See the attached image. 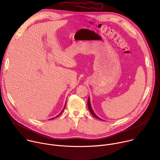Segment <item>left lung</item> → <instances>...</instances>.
<instances>
[{"instance_id": "1", "label": "left lung", "mask_w": 160, "mask_h": 160, "mask_svg": "<svg viewBox=\"0 0 160 160\" xmlns=\"http://www.w3.org/2000/svg\"><path fill=\"white\" fill-rule=\"evenodd\" d=\"M88 109L90 110V113L93 115V116H94L95 118H98V119H99V120H101L100 118H99L95 114V113L93 112V109H92V106H91V104H90V97H88Z\"/></svg>"}]
</instances>
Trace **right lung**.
Masks as SVG:
<instances>
[{
	"label": "right lung",
	"instance_id": "right-lung-1",
	"mask_svg": "<svg viewBox=\"0 0 160 160\" xmlns=\"http://www.w3.org/2000/svg\"><path fill=\"white\" fill-rule=\"evenodd\" d=\"M65 108H64V109H65ZM64 109H63V111H62V112H63V110H64ZM60 114H61V113H60ZM60 114H59V115H60ZM59 115H58V116H57V117H58V116H59ZM51 119H52V120H53V119H54V118H51Z\"/></svg>",
	"mask_w": 160,
	"mask_h": 160
}]
</instances>
